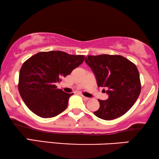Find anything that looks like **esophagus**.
Returning a JSON list of instances; mask_svg holds the SVG:
<instances>
[{
	"mask_svg": "<svg viewBox=\"0 0 159 159\" xmlns=\"http://www.w3.org/2000/svg\"><path fill=\"white\" fill-rule=\"evenodd\" d=\"M82 98H83L84 100H85V101H88V100H89V99H90L89 98L85 97V96H82Z\"/></svg>",
	"mask_w": 159,
	"mask_h": 159,
	"instance_id": "1",
	"label": "esophagus"
}]
</instances>
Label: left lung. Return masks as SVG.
<instances>
[{"label": "left lung", "mask_w": 159, "mask_h": 159, "mask_svg": "<svg viewBox=\"0 0 159 159\" xmlns=\"http://www.w3.org/2000/svg\"><path fill=\"white\" fill-rule=\"evenodd\" d=\"M84 61L94 73L98 87L108 88V99H98L100 107L94 115L111 120L126 113L141 92L136 65L121 55H88Z\"/></svg>", "instance_id": "1"}]
</instances>
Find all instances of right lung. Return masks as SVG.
<instances>
[{"label":"right lung","mask_w":159,"mask_h":159,"mask_svg":"<svg viewBox=\"0 0 159 159\" xmlns=\"http://www.w3.org/2000/svg\"><path fill=\"white\" fill-rule=\"evenodd\" d=\"M84 55L62 51L40 52L24 62L19 75L18 89L28 109L38 116L49 118L67 108L69 97L55 84L82 64Z\"/></svg>","instance_id":"obj_1"}]
</instances>
